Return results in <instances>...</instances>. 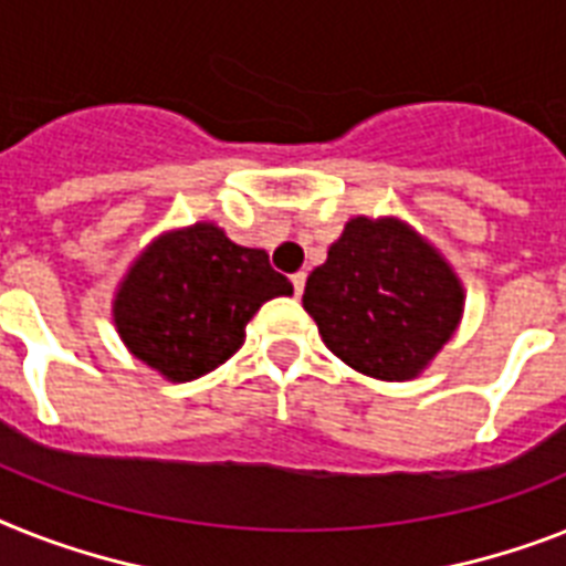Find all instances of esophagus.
I'll list each match as a JSON object with an SVG mask.
<instances>
[{"instance_id":"1","label":"esophagus","mask_w":566,"mask_h":566,"mask_svg":"<svg viewBox=\"0 0 566 566\" xmlns=\"http://www.w3.org/2000/svg\"><path fill=\"white\" fill-rule=\"evenodd\" d=\"M292 286H294V294H297V297H301V294H303V286H306V272L292 274Z\"/></svg>"}]
</instances>
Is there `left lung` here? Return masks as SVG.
<instances>
[{"instance_id": "8db88e82", "label": "left lung", "mask_w": 566, "mask_h": 566, "mask_svg": "<svg viewBox=\"0 0 566 566\" xmlns=\"http://www.w3.org/2000/svg\"><path fill=\"white\" fill-rule=\"evenodd\" d=\"M462 303L446 256L394 217L349 219L303 292L326 347L381 381L417 378L454 335Z\"/></svg>"}]
</instances>
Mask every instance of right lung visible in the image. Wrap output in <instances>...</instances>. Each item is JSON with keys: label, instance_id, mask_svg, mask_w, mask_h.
I'll return each mask as SVG.
<instances>
[{"label": "right lung", "instance_id": "add662e5", "mask_svg": "<svg viewBox=\"0 0 566 566\" xmlns=\"http://www.w3.org/2000/svg\"><path fill=\"white\" fill-rule=\"evenodd\" d=\"M292 283L260 249H242L213 222L167 231L135 256L112 317L138 361L170 381L217 370L242 347L245 324Z\"/></svg>", "mask_w": 566, "mask_h": 566}]
</instances>
